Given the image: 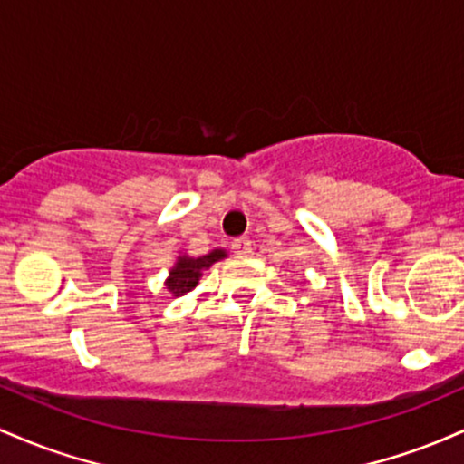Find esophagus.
Segmentation results:
<instances>
[{"label": "esophagus", "instance_id": "34e87169", "mask_svg": "<svg viewBox=\"0 0 464 464\" xmlns=\"http://www.w3.org/2000/svg\"><path fill=\"white\" fill-rule=\"evenodd\" d=\"M232 252L237 254V256H247V254H252V241H249L247 237L234 238V241H232Z\"/></svg>", "mask_w": 464, "mask_h": 464}]
</instances>
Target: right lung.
I'll list each match as a JSON object with an SVG mask.
<instances>
[{
	"label": "right lung",
	"mask_w": 464,
	"mask_h": 464,
	"mask_svg": "<svg viewBox=\"0 0 464 464\" xmlns=\"http://www.w3.org/2000/svg\"><path fill=\"white\" fill-rule=\"evenodd\" d=\"M221 258H226V249H212L210 254H206V256H199V258H190L186 256V254H181V256H177L175 267L169 272L166 289H169L175 298L177 295L188 294V291L195 289L197 283H199L201 272Z\"/></svg>",
	"instance_id": "add662e5"
}]
</instances>
